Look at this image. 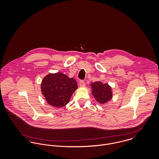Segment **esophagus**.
<instances>
[{
    "mask_svg": "<svg viewBox=\"0 0 159 159\" xmlns=\"http://www.w3.org/2000/svg\"><path fill=\"white\" fill-rule=\"evenodd\" d=\"M79 83H80V86H85V83H84V81L83 80H80Z\"/></svg>",
    "mask_w": 159,
    "mask_h": 159,
    "instance_id": "34e87169",
    "label": "esophagus"
}]
</instances>
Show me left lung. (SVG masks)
Masks as SVG:
<instances>
[{"label":"left lung","mask_w":159,"mask_h":159,"mask_svg":"<svg viewBox=\"0 0 159 159\" xmlns=\"http://www.w3.org/2000/svg\"><path fill=\"white\" fill-rule=\"evenodd\" d=\"M92 93L95 100L100 103L103 104L112 98L111 88L108 84H103L100 81L91 83Z\"/></svg>","instance_id":"1"}]
</instances>
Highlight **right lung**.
Returning a JSON list of instances; mask_svg holds the SVG:
<instances>
[{
    "instance_id": "obj_1",
    "label": "right lung",
    "mask_w": 159,
    "mask_h": 159,
    "mask_svg": "<svg viewBox=\"0 0 159 159\" xmlns=\"http://www.w3.org/2000/svg\"><path fill=\"white\" fill-rule=\"evenodd\" d=\"M78 88L76 81L62 73H50L43 79L42 93L50 105L61 108L66 106Z\"/></svg>"
}]
</instances>
